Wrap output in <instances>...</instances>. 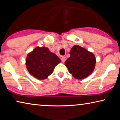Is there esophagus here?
<instances>
[{
  "mask_svg": "<svg viewBox=\"0 0 120 120\" xmlns=\"http://www.w3.org/2000/svg\"><path fill=\"white\" fill-rule=\"evenodd\" d=\"M66 59H67V58L66 57V56H62L61 59V61H62V62H64V61H66Z\"/></svg>",
  "mask_w": 120,
  "mask_h": 120,
  "instance_id": "34e87169",
  "label": "esophagus"
}]
</instances>
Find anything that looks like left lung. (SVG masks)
Segmentation results:
<instances>
[{
  "label": "left lung",
  "instance_id": "1",
  "mask_svg": "<svg viewBox=\"0 0 120 120\" xmlns=\"http://www.w3.org/2000/svg\"><path fill=\"white\" fill-rule=\"evenodd\" d=\"M70 56L65 61V66L72 76L77 79H82L94 71L96 58L92 52L79 45L71 49Z\"/></svg>",
  "mask_w": 120,
  "mask_h": 120
}]
</instances>
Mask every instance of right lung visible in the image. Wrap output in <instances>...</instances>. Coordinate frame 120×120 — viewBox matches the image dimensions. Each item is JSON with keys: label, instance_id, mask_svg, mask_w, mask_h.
Listing matches in <instances>:
<instances>
[{"label": "right lung", "instance_id": "add662e5", "mask_svg": "<svg viewBox=\"0 0 120 120\" xmlns=\"http://www.w3.org/2000/svg\"><path fill=\"white\" fill-rule=\"evenodd\" d=\"M61 60L47 47L37 46L27 54L26 66L28 72L38 80H44L52 74Z\"/></svg>", "mask_w": 120, "mask_h": 120}]
</instances>
